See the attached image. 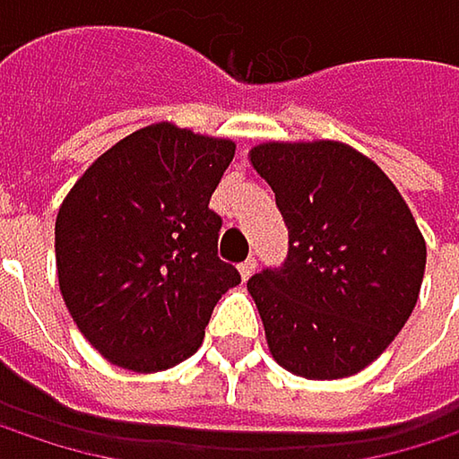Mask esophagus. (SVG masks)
<instances>
[{
    "instance_id": "obj_1",
    "label": "esophagus",
    "mask_w": 459,
    "mask_h": 459,
    "mask_svg": "<svg viewBox=\"0 0 459 459\" xmlns=\"http://www.w3.org/2000/svg\"><path fill=\"white\" fill-rule=\"evenodd\" d=\"M255 268H257V260H255V257H247V260L238 265V273H241V279H249V276L255 273Z\"/></svg>"
}]
</instances>
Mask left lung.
Listing matches in <instances>:
<instances>
[{
  "label": "left lung",
  "instance_id": "1",
  "mask_svg": "<svg viewBox=\"0 0 459 459\" xmlns=\"http://www.w3.org/2000/svg\"><path fill=\"white\" fill-rule=\"evenodd\" d=\"M249 156L290 230L284 263L247 281L273 359L308 380L361 372L420 295L425 241L407 202L342 143H265Z\"/></svg>",
  "mask_w": 459,
  "mask_h": 459
}]
</instances>
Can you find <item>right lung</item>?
<instances>
[{
    "mask_svg": "<svg viewBox=\"0 0 459 459\" xmlns=\"http://www.w3.org/2000/svg\"><path fill=\"white\" fill-rule=\"evenodd\" d=\"M230 140L153 125L119 140L71 188L55 221L57 281L90 345L133 372L194 356L238 271L218 257L210 210Z\"/></svg>",
    "mask_w": 459,
    "mask_h": 459,
    "instance_id": "obj_1",
    "label": "right lung"
}]
</instances>
